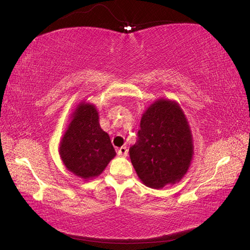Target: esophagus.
<instances>
[{
	"mask_svg": "<svg viewBox=\"0 0 250 250\" xmlns=\"http://www.w3.org/2000/svg\"><path fill=\"white\" fill-rule=\"evenodd\" d=\"M118 155L122 157H126L128 155V149H127L125 146H122L118 149Z\"/></svg>",
	"mask_w": 250,
	"mask_h": 250,
	"instance_id": "esophagus-1",
	"label": "esophagus"
}]
</instances>
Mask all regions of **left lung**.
Returning a JSON list of instances; mask_svg holds the SVG:
<instances>
[{
    "label": "left lung",
    "mask_w": 250,
    "mask_h": 250,
    "mask_svg": "<svg viewBox=\"0 0 250 250\" xmlns=\"http://www.w3.org/2000/svg\"><path fill=\"white\" fill-rule=\"evenodd\" d=\"M129 156L138 177L147 187L160 189L184 177L192 160L193 141L179 104L159 98L149 104L142 114Z\"/></svg>",
    "instance_id": "obj_1"
}]
</instances>
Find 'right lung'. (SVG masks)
Wrapping results in <instances>:
<instances>
[{"mask_svg":"<svg viewBox=\"0 0 250 250\" xmlns=\"http://www.w3.org/2000/svg\"><path fill=\"white\" fill-rule=\"evenodd\" d=\"M59 153L66 169L84 181L101 175L114 158L115 149L99 125L95 104L81 102L77 106L60 142Z\"/></svg>","mask_w":250,"mask_h":250,"instance_id":"1","label":"right lung"}]
</instances>
